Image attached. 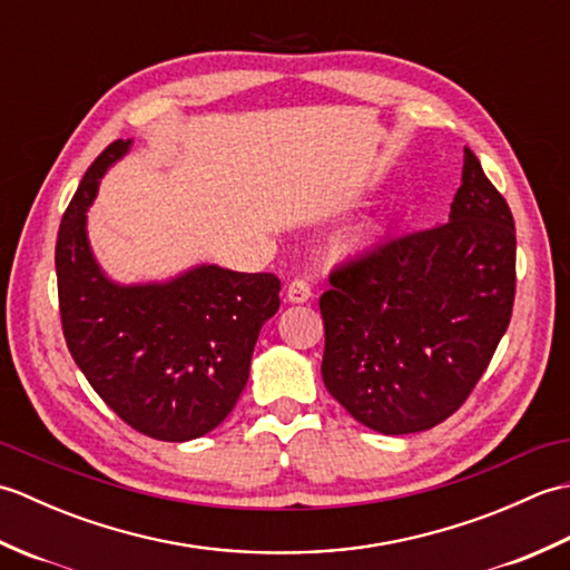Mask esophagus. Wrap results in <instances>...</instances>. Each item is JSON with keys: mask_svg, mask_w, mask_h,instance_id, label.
<instances>
[{"mask_svg": "<svg viewBox=\"0 0 570 570\" xmlns=\"http://www.w3.org/2000/svg\"><path fill=\"white\" fill-rule=\"evenodd\" d=\"M311 296H313V292H311L306 278H294V282L286 288V298L292 301V304H306Z\"/></svg>", "mask_w": 570, "mask_h": 570, "instance_id": "esophagus-1", "label": "esophagus"}]
</instances>
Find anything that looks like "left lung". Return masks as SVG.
Instances as JSON below:
<instances>
[{
    "label": "left lung",
    "mask_w": 570,
    "mask_h": 570,
    "mask_svg": "<svg viewBox=\"0 0 570 570\" xmlns=\"http://www.w3.org/2000/svg\"><path fill=\"white\" fill-rule=\"evenodd\" d=\"M514 217L465 149L448 223L392 237L331 272L323 382L386 435L439 426L465 404L510 325Z\"/></svg>",
    "instance_id": "obj_1"
}]
</instances>
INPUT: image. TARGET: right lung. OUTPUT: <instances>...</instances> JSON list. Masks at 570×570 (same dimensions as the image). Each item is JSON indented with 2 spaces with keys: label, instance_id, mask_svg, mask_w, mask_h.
Listing matches in <instances>:
<instances>
[{
  "label": "right lung",
  "instance_id": "1",
  "mask_svg": "<svg viewBox=\"0 0 570 570\" xmlns=\"http://www.w3.org/2000/svg\"><path fill=\"white\" fill-rule=\"evenodd\" d=\"M129 144L117 139L92 161L60 220V323L102 402L149 439L180 443L220 426L235 409L262 325L278 311L282 282L215 264L166 284L110 282L90 252L85 210Z\"/></svg>",
  "mask_w": 570,
  "mask_h": 570
}]
</instances>
